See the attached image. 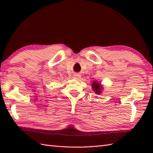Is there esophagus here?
I'll list each match as a JSON object with an SVG mask.
<instances>
[{
    "label": "esophagus",
    "instance_id": "1",
    "mask_svg": "<svg viewBox=\"0 0 153 153\" xmlns=\"http://www.w3.org/2000/svg\"><path fill=\"white\" fill-rule=\"evenodd\" d=\"M80 76H81V75L79 74H76L74 75V77L76 79H79V77H80Z\"/></svg>",
    "mask_w": 153,
    "mask_h": 153
}]
</instances>
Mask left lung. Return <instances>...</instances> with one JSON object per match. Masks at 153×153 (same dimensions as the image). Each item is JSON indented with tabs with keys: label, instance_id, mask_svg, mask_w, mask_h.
<instances>
[{
	"label": "left lung",
	"instance_id": "1",
	"mask_svg": "<svg viewBox=\"0 0 153 153\" xmlns=\"http://www.w3.org/2000/svg\"><path fill=\"white\" fill-rule=\"evenodd\" d=\"M92 88L94 91L97 94H100L102 91V85L98 82H94L92 83Z\"/></svg>",
	"mask_w": 153,
	"mask_h": 153
}]
</instances>
